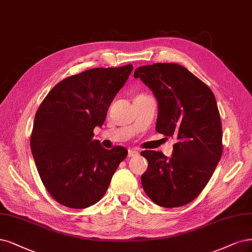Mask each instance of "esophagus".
Returning <instances> with one entry per match:
<instances>
[{
  "mask_svg": "<svg viewBox=\"0 0 252 252\" xmlns=\"http://www.w3.org/2000/svg\"><path fill=\"white\" fill-rule=\"evenodd\" d=\"M138 154V152L136 150H133V149H129L128 150V156L129 158H134V156H136Z\"/></svg>",
  "mask_w": 252,
  "mask_h": 252,
  "instance_id": "esophagus-1",
  "label": "esophagus"
}]
</instances>
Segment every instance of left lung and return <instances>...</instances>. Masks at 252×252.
Wrapping results in <instances>:
<instances>
[{"instance_id":"obj_1","label":"left lung","mask_w":252,"mask_h":252,"mask_svg":"<svg viewBox=\"0 0 252 252\" xmlns=\"http://www.w3.org/2000/svg\"><path fill=\"white\" fill-rule=\"evenodd\" d=\"M158 100L156 131L174 136L171 158L142 151L148 168L142 186L162 207L189 203L202 192L222 155V126L213 92L186 67L176 63L143 65L134 71Z\"/></svg>"}]
</instances>
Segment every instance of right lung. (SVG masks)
<instances>
[{
  "label": "right lung",
  "instance_id": "add662e5",
  "mask_svg": "<svg viewBox=\"0 0 252 252\" xmlns=\"http://www.w3.org/2000/svg\"><path fill=\"white\" fill-rule=\"evenodd\" d=\"M133 66L97 67L67 77L38 107L30 140L38 174L50 195L72 209H85L105 195L112 175L128 154L94 140Z\"/></svg>",
  "mask_w": 252,
  "mask_h": 252
}]
</instances>
